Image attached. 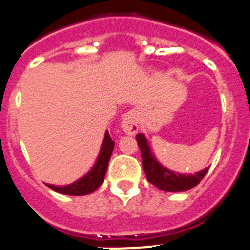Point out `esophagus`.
<instances>
[{
    "label": "esophagus",
    "mask_w": 250,
    "mask_h": 250,
    "mask_svg": "<svg viewBox=\"0 0 250 250\" xmlns=\"http://www.w3.org/2000/svg\"><path fill=\"white\" fill-rule=\"evenodd\" d=\"M121 128L128 135H135L139 130V121H138L137 111L130 110L125 115H123Z\"/></svg>",
    "instance_id": "34e87169"
}]
</instances>
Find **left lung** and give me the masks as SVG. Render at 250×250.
<instances>
[{"label":"left lung","instance_id":"1","mask_svg":"<svg viewBox=\"0 0 250 250\" xmlns=\"http://www.w3.org/2000/svg\"><path fill=\"white\" fill-rule=\"evenodd\" d=\"M137 142L142 151L143 168L145 176L150 183L157 187L164 192H186L194 188L209 171V167L195 173H178L172 169L166 168L162 164L157 161L154 152L151 151L149 142L143 133L137 135Z\"/></svg>","mask_w":250,"mask_h":250}]
</instances>
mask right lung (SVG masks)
Wrapping results in <instances>:
<instances>
[{
    "mask_svg": "<svg viewBox=\"0 0 250 250\" xmlns=\"http://www.w3.org/2000/svg\"><path fill=\"white\" fill-rule=\"evenodd\" d=\"M113 147H115V142L111 139L110 134L106 130L105 135H104L103 144H101L100 147V152L96 157L95 164L89 169L88 173L82 176L81 178L74 181L73 183L66 184V186H55V184L48 183H46V186L52 190H55V192L66 195H86L95 192L99 187L103 184L104 178H105Z\"/></svg>",
    "mask_w": 250,
    "mask_h": 250,
    "instance_id": "add662e5",
    "label": "right lung"
}]
</instances>
